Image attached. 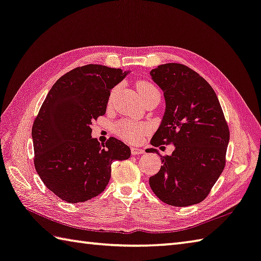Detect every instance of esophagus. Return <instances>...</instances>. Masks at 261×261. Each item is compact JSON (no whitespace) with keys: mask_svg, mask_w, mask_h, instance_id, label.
<instances>
[{"mask_svg":"<svg viewBox=\"0 0 261 261\" xmlns=\"http://www.w3.org/2000/svg\"><path fill=\"white\" fill-rule=\"evenodd\" d=\"M131 153H132V155H140V154H144L145 151H144V149L138 148V147H132Z\"/></svg>","mask_w":261,"mask_h":261,"instance_id":"1","label":"esophagus"}]
</instances>
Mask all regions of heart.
<instances>
[{"instance_id":"1","label":"heart","mask_w":261,"mask_h":261,"mask_svg":"<svg viewBox=\"0 0 261 261\" xmlns=\"http://www.w3.org/2000/svg\"><path fill=\"white\" fill-rule=\"evenodd\" d=\"M136 87L141 98L151 96V94H160L158 88L153 83L144 81V80H140V81L137 82ZM114 92L115 89L112 91V96L114 94ZM149 130V125L145 124V123H138L131 120H123L118 122L115 126L116 134L122 137L123 139L130 141V143H138V141L143 139V137L148 134Z\"/></svg>"}]
</instances>
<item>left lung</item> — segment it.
<instances>
[{
  "label": "left lung",
  "mask_w": 261,
  "mask_h": 261,
  "mask_svg": "<svg viewBox=\"0 0 261 261\" xmlns=\"http://www.w3.org/2000/svg\"><path fill=\"white\" fill-rule=\"evenodd\" d=\"M150 76L165 99V113L150 144L174 146L171 155H161L163 165L149 178L150 188L169 205L197 204L224 171L229 141L224 112L211 85L187 66L160 65Z\"/></svg>",
  "instance_id": "obj_1"
}]
</instances>
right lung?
Returning a JSON list of instances; mask_svg holds the SVG:
<instances>
[{"label": "right lung", "mask_w": 261, "mask_h": 261, "mask_svg": "<svg viewBox=\"0 0 261 261\" xmlns=\"http://www.w3.org/2000/svg\"><path fill=\"white\" fill-rule=\"evenodd\" d=\"M129 72L89 64L63 75L45 97L32 127L34 165L42 181L63 201L98 196L111 179L112 163L131 150L111 137L100 144L91 124L105 115L111 90Z\"/></svg>", "instance_id": "obj_1"}]
</instances>
